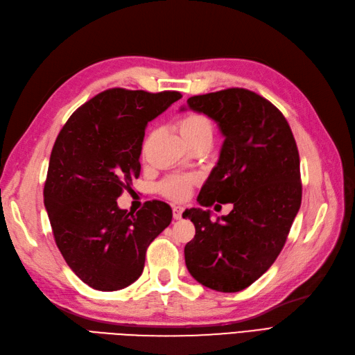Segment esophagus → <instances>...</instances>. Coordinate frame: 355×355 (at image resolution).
Segmentation results:
<instances>
[{"label":"esophagus","mask_w":355,"mask_h":355,"mask_svg":"<svg viewBox=\"0 0 355 355\" xmlns=\"http://www.w3.org/2000/svg\"><path fill=\"white\" fill-rule=\"evenodd\" d=\"M184 207L182 206H173V218L178 220V219H182V213H184Z\"/></svg>","instance_id":"34e87169"}]
</instances>
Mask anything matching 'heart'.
<instances>
[{"label": "heart", "mask_w": 355, "mask_h": 355, "mask_svg": "<svg viewBox=\"0 0 355 355\" xmlns=\"http://www.w3.org/2000/svg\"><path fill=\"white\" fill-rule=\"evenodd\" d=\"M178 128L187 142L197 139L200 136H210L213 133V124L207 116H204L198 112H188L178 121ZM194 176H170L163 184L159 185V189L168 198L173 200H185L192 185H194Z\"/></svg>", "instance_id": "b5f03b06"}]
</instances>
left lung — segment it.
Here are the masks:
<instances>
[{
  "instance_id": "1",
  "label": "left lung",
  "mask_w": 355,
  "mask_h": 355,
  "mask_svg": "<svg viewBox=\"0 0 355 355\" xmlns=\"http://www.w3.org/2000/svg\"><path fill=\"white\" fill-rule=\"evenodd\" d=\"M188 108L210 116L225 141L197 201L231 202L216 222L210 210L187 209L196 237L185 263L198 283L223 293L249 287L280 254L302 200L297 146L284 115L262 96L227 89L192 96ZM182 108L180 111H184Z\"/></svg>"
}]
</instances>
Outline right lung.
Instances as JSON below:
<instances>
[{
	"instance_id": "add662e5",
	"label": "right lung",
	"mask_w": 355,
	"mask_h": 355,
	"mask_svg": "<svg viewBox=\"0 0 355 355\" xmlns=\"http://www.w3.org/2000/svg\"><path fill=\"white\" fill-rule=\"evenodd\" d=\"M182 98L179 92L110 89L75 111L51 149L44 206L71 270L96 290L135 283L148 245L171 222L167 202L146 201L136 214L116 198L139 178L148 123Z\"/></svg>"
}]
</instances>
